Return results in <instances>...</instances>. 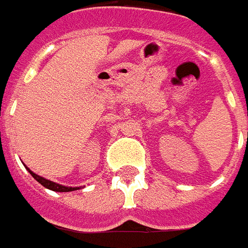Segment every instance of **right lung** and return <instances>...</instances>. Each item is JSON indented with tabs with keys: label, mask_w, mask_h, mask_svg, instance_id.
Here are the masks:
<instances>
[{
	"label": "right lung",
	"mask_w": 248,
	"mask_h": 248,
	"mask_svg": "<svg viewBox=\"0 0 248 248\" xmlns=\"http://www.w3.org/2000/svg\"><path fill=\"white\" fill-rule=\"evenodd\" d=\"M26 167V166H25ZM26 170L30 172V175L34 178L37 182H40L41 185L46 188H49L51 191H57V192H69V191H76V190H79L81 187H69V186H62L60 183L53 182V181H49V179H46L44 177H40V175H37L35 172H33L30 170L29 167H26Z\"/></svg>",
	"instance_id": "1"
}]
</instances>
